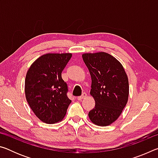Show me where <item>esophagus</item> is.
<instances>
[{
	"instance_id": "1",
	"label": "esophagus",
	"mask_w": 158,
	"mask_h": 158,
	"mask_svg": "<svg viewBox=\"0 0 158 158\" xmlns=\"http://www.w3.org/2000/svg\"><path fill=\"white\" fill-rule=\"evenodd\" d=\"M85 97H86V93H83L81 96H79V97L77 98V100H83V99H84Z\"/></svg>"
}]
</instances>
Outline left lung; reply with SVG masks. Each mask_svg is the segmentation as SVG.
Returning <instances> with one entry per match:
<instances>
[{
	"label": "left lung",
	"instance_id": "8db88e82",
	"mask_svg": "<svg viewBox=\"0 0 158 158\" xmlns=\"http://www.w3.org/2000/svg\"><path fill=\"white\" fill-rule=\"evenodd\" d=\"M82 58L91 77L90 94L95 102L89 119L98 126H108L118 118L127 102V75L122 64L108 53H85Z\"/></svg>",
	"mask_w": 158,
	"mask_h": 158
}]
</instances>
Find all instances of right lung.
Listing matches in <instances>:
<instances>
[{
  "label": "right lung",
  "instance_id": "right-lung-1",
  "mask_svg": "<svg viewBox=\"0 0 158 158\" xmlns=\"http://www.w3.org/2000/svg\"><path fill=\"white\" fill-rule=\"evenodd\" d=\"M71 53H49L31 64L25 79V95L29 106L41 121L60 122L71 100L61 73L72 57Z\"/></svg>",
  "mask_w": 158,
  "mask_h": 158
}]
</instances>
